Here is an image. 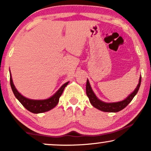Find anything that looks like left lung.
Returning a JSON list of instances; mask_svg holds the SVG:
<instances>
[{
  "mask_svg": "<svg viewBox=\"0 0 151 151\" xmlns=\"http://www.w3.org/2000/svg\"><path fill=\"white\" fill-rule=\"evenodd\" d=\"M141 81H142V77H139V83L136 88L134 89V91L131 94H129V95H128L125 100L120 101V102H105L98 99L93 91L92 88L90 85L88 79H87L86 88V95L88 97L90 102L91 103V104L95 108L104 112H118L123 109L125 107H126L129 104V103L132 100V99L134 98V97L138 92L141 85Z\"/></svg>",
  "mask_w": 151,
  "mask_h": 151,
  "instance_id": "8db88e82",
  "label": "left lung"
}]
</instances>
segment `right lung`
Instances as JSON below:
<instances>
[{"label": "right lung", "instance_id": "obj_1", "mask_svg": "<svg viewBox=\"0 0 151 151\" xmlns=\"http://www.w3.org/2000/svg\"><path fill=\"white\" fill-rule=\"evenodd\" d=\"M68 83H69V81L64 83L52 96L48 99H45V100H32V99H28L26 98V97L23 96L17 91L16 87L14 86V83H13L12 75H11L10 73V86L14 96L16 97L17 100L19 101L21 104L26 109L33 114L44 113V112L48 111L54 108L58 104L59 102V98L61 96L65 88L68 84Z\"/></svg>", "mask_w": 151, "mask_h": 151}]
</instances>
